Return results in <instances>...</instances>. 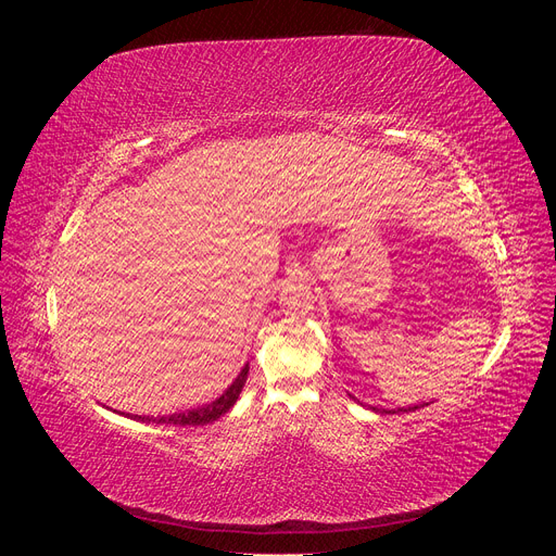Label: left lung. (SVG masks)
<instances>
[{
    "mask_svg": "<svg viewBox=\"0 0 556 556\" xmlns=\"http://www.w3.org/2000/svg\"><path fill=\"white\" fill-rule=\"evenodd\" d=\"M417 408V406H415ZM415 408H399V410H378V413H408V410H415Z\"/></svg>",
    "mask_w": 556,
    "mask_h": 556,
    "instance_id": "8db88e82",
    "label": "left lung"
}]
</instances>
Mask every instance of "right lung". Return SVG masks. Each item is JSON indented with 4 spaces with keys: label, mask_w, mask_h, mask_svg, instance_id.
Here are the masks:
<instances>
[{
    "label": "right lung",
    "mask_w": 556,
    "mask_h": 556,
    "mask_svg": "<svg viewBox=\"0 0 556 556\" xmlns=\"http://www.w3.org/2000/svg\"><path fill=\"white\" fill-rule=\"evenodd\" d=\"M248 380V366L243 368V371L239 374V378L233 380V384L229 387V390L220 396L215 399L213 403H208V406L204 408H192V410H185V413H174V415H164V417H137L141 419V422H157V425H176V427H204L208 422H215L217 417H223L233 403H237L243 384Z\"/></svg>",
    "instance_id": "right-lung-1"
}]
</instances>
